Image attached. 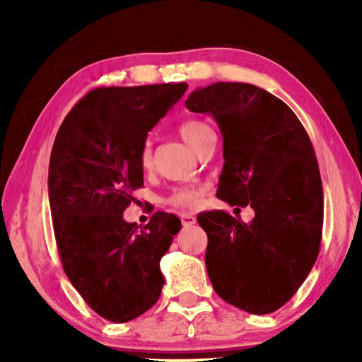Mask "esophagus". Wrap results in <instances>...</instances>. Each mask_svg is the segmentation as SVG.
<instances>
[{
	"label": "esophagus",
	"mask_w": 362,
	"mask_h": 362,
	"mask_svg": "<svg viewBox=\"0 0 362 362\" xmlns=\"http://www.w3.org/2000/svg\"><path fill=\"white\" fill-rule=\"evenodd\" d=\"M181 222L185 227H191L192 224H196V216H192L191 212H182Z\"/></svg>",
	"instance_id": "esophagus-1"
}]
</instances>
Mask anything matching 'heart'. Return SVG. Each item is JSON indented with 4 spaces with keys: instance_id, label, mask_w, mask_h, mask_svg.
<instances>
[{
    "instance_id": "b5f03b06",
    "label": "heart",
    "mask_w": 362,
    "mask_h": 362,
    "mask_svg": "<svg viewBox=\"0 0 362 362\" xmlns=\"http://www.w3.org/2000/svg\"><path fill=\"white\" fill-rule=\"evenodd\" d=\"M211 128L199 120H187L180 127V135L182 140H185L187 145H189L192 150H196V146L199 145L202 135L206 132H209ZM140 165L141 168L151 166V148L150 145H145L140 151ZM202 194H204V187L202 186H182L176 187L175 191L168 196V202L171 206L176 207H196L202 199Z\"/></svg>"
}]
</instances>
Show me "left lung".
Segmentation results:
<instances>
[{"label": "left lung", "mask_w": 362, "mask_h": 362, "mask_svg": "<svg viewBox=\"0 0 362 362\" xmlns=\"http://www.w3.org/2000/svg\"><path fill=\"white\" fill-rule=\"evenodd\" d=\"M186 107L219 125L217 197L255 211L249 224L224 211L197 216L207 234V275L227 303L272 313L296 293L320 252L323 186L308 133L285 102L252 83L196 88Z\"/></svg>", "instance_id": "8db88e82"}]
</instances>
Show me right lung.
I'll use <instances>...</instances> for the list:
<instances>
[{
    "mask_svg": "<svg viewBox=\"0 0 362 362\" xmlns=\"http://www.w3.org/2000/svg\"><path fill=\"white\" fill-rule=\"evenodd\" d=\"M187 83L100 87L64 118L49 161L57 250L67 279L90 308L127 323L156 303L160 260L181 221L155 212L143 227L123 219L143 186L148 132L185 95Z\"/></svg>",
    "mask_w": 362,
    "mask_h": 362,
    "instance_id": "obj_1",
    "label": "right lung"
}]
</instances>
